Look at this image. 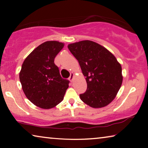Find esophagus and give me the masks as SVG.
<instances>
[{"mask_svg":"<svg viewBox=\"0 0 148 148\" xmlns=\"http://www.w3.org/2000/svg\"><path fill=\"white\" fill-rule=\"evenodd\" d=\"M74 77V73H71V76H70V77H69V80H70V81H71V82H73Z\"/></svg>","mask_w":148,"mask_h":148,"instance_id":"obj_1","label":"esophagus"}]
</instances>
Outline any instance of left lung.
<instances>
[{"label":"left lung","instance_id":"left-lung-1","mask_svg":"<svg viewBox=\"0 0 148 148\" xmlns=\"http://www.w3.org/2000/svg\"><path fill=\"white\" fill-rule=\"evenodd\" d=\"M68 47L86 77L87 88L79 95L80 99L94 108L108 105L123 82L121 66L116 57L104 46L91 40L70 44Z\"/></svg>","mask_w":148,"mask_h":148}]
</instances>
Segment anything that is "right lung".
Listing matches in <instances>:
<instances>
[{"mask_svg": "<svg viewBox=\"0 0 148 148\" xmlns=\"http://www.w3.org/2000/svg\"><path fill=\"white\" fill-rule=\"evenodd\" d=\"M64 43L47 41L26 57L19 72L22 89L30 101L42 109H50L64 99L69 81L62 79L54 59Z\"/></svg>", "mask_w": 148, "mask_h": 148, "instance_id": "1", "label": "right lung"}]
</instances>
